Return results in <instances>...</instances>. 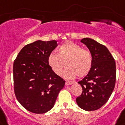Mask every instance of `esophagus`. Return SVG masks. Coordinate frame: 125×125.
<instances>
[{
  "label": "esophagus",
  "instance_id": "1",
  "mask_svg": "<svg viewBox=\"0 0 125 125\" xmlns=\"http://www.w3.org/2000/svg\"><path fill=\"white\" fill-rule=\"evenodd\" d=\"M73 82H70V81H67L65 82V85H71V84H72Z\"/></svg>",
  "mask_w": 125,
  "mask_h": 125
}]
</instances>
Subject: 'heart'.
Listing matches in <instances>:
<instances>
[{
  "label": "heart",
  "instance_id": "1",
  "mask_svg": "<svg viewBox=\"0 0 125 125\" xmlns=\"http://www.w3.org/2000/svg\"><path fill=\"white\" fill-rule=\"evenodd\" d=\"M48 62L58 75L62 74L66 64L68 68L65 76L74 79L77 75L82 77L89 73L93 66V56L89 50L82 48L79 44L69 41L60 46L58 53L53 52L50 54Z\"/></svg>",
  "mask_w": 125,
  "mask_h": 125
}]
</instances>
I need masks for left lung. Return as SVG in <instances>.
Listing matches in <instances>:
<instances>
[{"instance_id": "1", "label": "left lung", "mask_w": 125, "mask_h": 125, "mask_svg": "<svg viewBox=\"0 0 125 125\" xmlns=\"http://www.w3.org/2000/svg\"><path fill=\"white\" fill-rule=\"evenodd\" d=\"M81 42L91 53L93 66L89 73L78 82L82 86V93L76 98V102L83 110L95 111L108 101L113 91L116 76V63L105 46L88 38Z\"/></svg>"}]
</instances>
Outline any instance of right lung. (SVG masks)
Instances as JSON below:
<instances>
[{
    "label": "right lung",
    "mask_w": 125,
    "mask_h": 125,
    "mask_svg": "<svg viewBox=\"0 0 125 125\" xmlns=\"http://www.w3.org/2000/svg\"><path fill=\"white\" fill-rule=\"evenodd\" d=\"M57 46L55 40H38L22 48L13 65L14 93L26 110L45 113L53 107L65 81L53 71L48 58Z\"/></svg>",
    "instance_id": "1"
}]
</instances>
